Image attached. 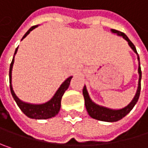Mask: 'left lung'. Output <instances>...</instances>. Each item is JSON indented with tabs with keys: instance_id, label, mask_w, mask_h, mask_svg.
<instances>
[{
	"instance_id": "obj_1",
	"label": "left lung",
	"mask_w": 148,
	"mask_h": 148,
	"mask_svg": "<svg viewBox=\"0 0 148 148\" xmlns=\"http://www.w3.org/2000/svg\"><path fill=\"white\" fill-rule=\"evenodd\" d=\"M110 32L114 34H116L117 36L123 37L127 42L130 47L132 49L134 52L137 55V60H138V74H139V80H138V86L137 90L135 92V95L134 96L133 99L128 103L126 106L121 109H110L108 107H105L103 105H99L98 103H94L92 99L90 98V95L88 93V91L86 89V86H84L83 88V96L85 99V105L86 109L89 114V116L96 120L103 121V122H108V123H113V122H117L123 118L126 115H128L130 110L134 108L135 103H137L139 97H140V79H141V70H140V57L139 55L136 51V48L133 45V43L129 39V38L122 32L110 29Z\"/></svg>"
}]
</instances>
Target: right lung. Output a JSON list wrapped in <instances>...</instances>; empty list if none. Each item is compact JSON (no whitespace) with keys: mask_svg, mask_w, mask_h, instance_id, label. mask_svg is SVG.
Here are the masks:
<instances>
[{"mask_svg":"<svg viewBox=\"0 0 148 148\" xmlns=\"http://www.w3.org/2000/svg\"><path fill=\"white\" fill-rule=\"evenodd\" d=\"M38 25H34L32 26L27 32L23 36L21 41L35 28H37ZM18 48L15 49L14 56V58L12 60V62L10 64V69H9V83H10V90H11V93L12 96L15 100L16 103L18 104V106L19 107V109L22 110V112L27 116L29 118H32V119H49L51 117H54L55 116H56L58 114V112L60 111L61 109V100L65 92V91L69 88V84H70V80L73 78V76L69 77L68 79H66L62 85L59 86V88L57 89V91L55 92L54 96L47 102L43 103H31L24 102L22 100H20L17 95L15 94L14 91L13 89V85H12V70H13V66L14 63V56L18 51Z\"/></svg>","mask_w":148,"mask_h":148,"instance_id":"obj_1","label":"right lung"}]
</instances>
